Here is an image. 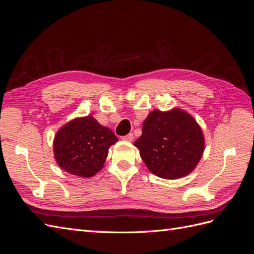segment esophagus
Segmentation results:
<instances>
[{
    "label": "esophagus",
    "mask_w": 254,
    "mask_h": 254,
    "mask_svg": "<svg viewBox=\"0 0 254 254\" xmlns=\"http://www.w3.org/2000/svg\"><path fill=\"white\" fill-rule=\"evenodd\" d=\"M123 140H125L127 142H131L133 140V134L132 133H128V134L123 136Z\"/></svg>",
    "instance_id": "obj_1"
}]
</instances>
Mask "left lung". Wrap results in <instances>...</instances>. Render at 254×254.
Listing matches in <instances>:
<instances>
[{"mask_svg": "<svg viewBox=\"0 0 254 254\" xmlns=\"http://www.w3.org/2000/svg\"><path fill=\"white\" fill-rule=\"evenodd\" d=\"M148 170L160 178L178 179L194 171L204 150L196 120L179 108L151 111L134 142Z\"/></svg>", "mask_w": 254, "mask_h": 254, "instance_id": "left-lung-1", "label": "left lung"}]
</instances>
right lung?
Instances as JSON below:
<instances>
[{
    "mask_svg": "<svg viewBox=\"0 0 254 254\" xmlns=\"http://www.w3.org/2000/svg\"><path fill=\"white\" fill-rule=\"evenodd\" d=\"M118 137L88 115L61 127L54 139V155L58 165L78 177L89 178L104 167L111 145Z\"/></svg>",
    "mask_w": 254,
    "mask_h": 254,
    "instance_id": "1",
    "label": "right lung"
}]
</instances>
